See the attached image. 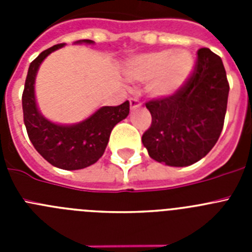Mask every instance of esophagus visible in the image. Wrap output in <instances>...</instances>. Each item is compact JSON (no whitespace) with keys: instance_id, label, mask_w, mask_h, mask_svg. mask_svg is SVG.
Instances as JSON below:
<instances>
[{"instance_id":"esophagus-1","label":"esophagus","mask_w":252,"mask_h":252,"mask_svg":"<svg viewBox=\"0 0 252 252\" xmlns=\"http://www.w3.org/2000/svg\"><path fill=\"white\" fill-rule=\"evenodd\" d=\"M141 106V103H140V101L137 98H130V107L131 110H135V108H137V107Z\"/></svg>"}]
</instances>
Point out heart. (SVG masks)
Returning <instances> with one entry per match:
<instances>
[{
    "mask_svg": "<svg viewBox=\"0 0 252 252\" xmlns=\"http://www.w3.org/2000/svg\"><path fill=\"white\" fill-rule=\"evenodd\" d=\"M194 66L192 54L184 49L157 50L132 58L125 74L132 82H149L154 98H169L186 84Z\"/></svg>",
    "mask_w": 252,
    "mask_h": 252,
    "instance_id": "obj_1",
    "label": "heart"
}]
</instances>
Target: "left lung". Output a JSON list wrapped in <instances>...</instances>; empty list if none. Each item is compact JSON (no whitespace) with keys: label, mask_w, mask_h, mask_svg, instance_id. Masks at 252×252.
Returning a JSON list of instances; mask_svg holds the SVG:
<instances>
[{"label":"left lung","mask_w":252,"mask_h":252,"mask_svg":"<svg viewBox=\"0 0 252 252\" xmlns=\"http://www.w3.org/2000/svg\"><path fill=\"white\" fill-rule=\"evenodd\" d=\"M228 91L221 58L199 49L186 84L169 98L146 102L151 125L141 140L151 159L188 166L206 157L223 128Z\"/></svg>","instance_id":"left-lung-1"}]
</instances>
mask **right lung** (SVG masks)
Wrapping results in <instances>:
<instances>
[{"label":"right lung","instance_id":"1","mask_svg":"<svg viewBox=\"0 0 252 252\" xmlns=\"http://www.w3.org/2000/svg\"><path fill=\"white\" fill-rule=\"evenodd\" d=\"M77 43L93 41L79 40ZM63 46L64 44L51 46L31 62L22 93V111L29 139L37 153L57 168L78 170L92 165L103 155L111 131L127 117L130 103L126 101L120 106L101 107L88 119L74 125L54 124L45 119L35 99V78L43 60Z\"/></svg>","mask_w":252,"mask_h":252}]
</instances>
